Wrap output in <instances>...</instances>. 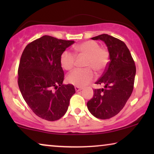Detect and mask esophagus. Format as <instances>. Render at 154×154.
I'll return each mask as SVG.
<instances>
[{"mask_svg": "<svg viewBox=\"0 0 154 154\" xmlns=\"http://www.w3.org/2000/svg\"><path fill=\"white\" fill-rule=\"evenodd\" d=\"M75 91H76V92H79L82 90V88H80V87H78V86H75Z\"/></svg>", "mask_w": 154, "mask_h": 154, "instance_id": "34e87169", "label": "esophagus"}]
</instances>
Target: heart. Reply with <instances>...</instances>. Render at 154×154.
<instances>
[{
  "label": "heart",
  "instance_id": "b5f03b06",
  "mask_svg": "<svg viewBox=\"0 0 154 154\" xmlns=\"http://www.w3.org/2000/svg\"><path fill=\"white\" fill-rule=\"evenodd\" d=\"M76 54L85 56V69H75L67 75L66 80L69 83L78 87H83L90 83L94 78L93 70L97 73L104 71L109 62V51L101 48L100 44L94 41H88L74 46ZM75 54L69 50H64L60 56V64L66 71L72 70L75 65Z\"/></svg>",
  "mask_w": 154,
  "mask_h": 154
}]
</instances>
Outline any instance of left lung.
I'll return each mask as SVG.
<instances>
[{
  "instance_id": "1",
  "label": "left lung",
  "mask_w": 154,
  "mask_h": 154,
  "mask_svg": "<svg viewBox=\"0 0 154 154\" xmlns=\"http://www.w3.org/2000/svg\"><path fill=\"white\" fill-rule=\"evenodd\" d=\"M101 40L107 46L110 61L102 77L95 82L104 88L94 89V95L87 103L90 112L100 119L117 115L133 91L136 66L130 52L123 41L108 34L92 38Z\"/></svg>"
}]
</instances>
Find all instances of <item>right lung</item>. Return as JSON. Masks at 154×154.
Masks as SVG:
<instances>
[{"instance_id":"add662e5","label":"right lung","mask_w":154,"mask_h":154,"mask_svg":"<svg viewBox=\"0 0 154 154\" xmlns=\"http://www.w3.org/2000/svg\"><path fill=\"white\" fill-rule=\"evenodd\" d=\"M74 41L43 35L24 48L18 68L22 95L38 116L49 121L61 119L75 92L71 84L64 85L60 56Z\"/></svg>"}]
</instances>
